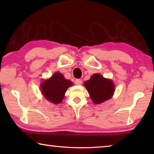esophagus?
Instances as JSON below:
<instances>
[{
	"label": "esophagus",
	"mask_w": 154,
	"mask_h": 154,
	"mask_svg": "<svg viewBox=\"0 0 154 154\" xmlns=\"http://www.w3.org/2000/svg\"><path fill=\"white\" fill-rule=\"evenodd\" d=\"M75 83L76 85H81L82 83V81L81 80V79H76V80L75 81Z\"/></svg>",
	"instance_id": "34e87169"
}]
</instances>
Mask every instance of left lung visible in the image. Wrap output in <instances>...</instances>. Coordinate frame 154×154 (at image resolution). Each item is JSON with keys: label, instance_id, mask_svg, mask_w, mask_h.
Instances as JSON below:
<instances>
[{"label": "left lung", "instance_id": "obj_1", "mask_svg": "<svg viewBox=\"0 0 154 154\" xmlns=\"http://www.w3.org/2000/svg\"><path fill=\"white\" fill-rule=\"evenodd\" d=\"M84 85L95 104H100L109 100L113 94L115 87L112 81L105 79L100 74L93 75Z\"/></svg>", "mask_w": 154, "mask_h": 154}]
</instances>
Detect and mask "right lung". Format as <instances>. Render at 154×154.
Masks as SVG:
<instances>
[{
	"mask_svg": "<svg viewBox=\"0 0 154 154\" xmlns=\"http://www.w3.org/2000/svg\"><path fill=\"white\" fill-rule=\"evenodd\" d=\"M72 85L71 81L66 79L63 75L57 72L49 79L41 83V91L47 100L53 103H60L64 97L68 88Z\"/></svg>",
	"mask_w": 154,
	"mask_h": 154,
	"instance_id": "right-lung-1",
	"label": "right lung"
}]
</instances>
